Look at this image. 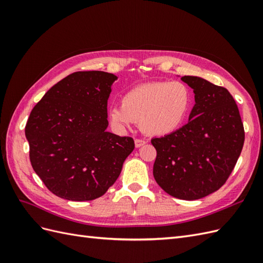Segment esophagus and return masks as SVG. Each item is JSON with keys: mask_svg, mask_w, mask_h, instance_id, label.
<instances>
[{"mask_svg": "<svg viewBox=\"0 0 263 263\" xmlns=\"http://www.w3.org/2000/svg\"><path fill=\"white\" fill-rule=\"evenodd\" d=\"M146 140H144V139H135V146H136V148H139V147H141V146H144V145H146Z\"/></svg>", "mask_w": 263, "mask_h": 263, "instance_id": "34e87169", "label": "esophagus"}]
</instances>
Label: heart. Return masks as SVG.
Returning <instances> with one entry per match:
<instances>
[{
	"label": "heart",
	"mask_w": 263,
	"mask_h": 263,
	"mask_svg": "<svg viewBox=\"0 0 263 263\" xmlns=\"http://www.w3.org/2000/svg\"><path fill=\"white\" fill-rule=\"evenodd\" d=\"M193 104V93L181 81H155L127 91L121 106L108 109V119L122 130L135 123L149 136H164L185 123Z\"/></svg>",
	"instance_id": "1"
}]
</instances>
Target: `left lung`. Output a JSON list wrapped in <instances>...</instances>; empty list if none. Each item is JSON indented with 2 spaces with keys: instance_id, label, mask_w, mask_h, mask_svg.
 I'll return each instance as SVG.
<instances>
[{
  "instance_id": "left-lung-1",
  "label": "left lung",
  "mask_w": 263,
  "mask_h": 263,
  "mask_svg": "<svg viewBox=\"0 0 263 263\" xmlns=\"http://www.w3.org/2000/svg\"><path fill=\"white\" fill-rule=\"evenodd\" d=\"M195 94L189 123L153 138L157 150L154 177L164 192L198 200L225 184L243 147L245 129L232 94L202 78L184 76Z\"/></svg>"
}]
</instances>
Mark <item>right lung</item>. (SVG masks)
<instances>
[{
	"mask_svg": "<svg viewBox=\"0 0 263 263\" xmlns=\"http://www.w3.org/2000/svg\"><path fill=\"white\" fill-rule=\"evenodd\" d=\"M116 79L103 71L71 73L30 112L25 127L30 163L54 195L76 202L104 195L134 150L132 137L106 132Z\"/></svg>",
	"mask_w": 263,
	"mask_h": 263,
	"instance_id": "right-lung-1",
	"label": "right lung"
}]
</instances>
